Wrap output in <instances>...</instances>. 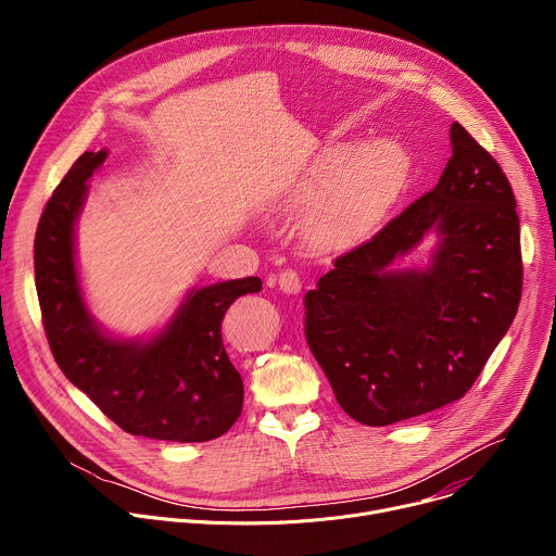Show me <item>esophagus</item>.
Instances as JSON below:
<instances>
[{
  "label": "esophagus",
  "mask_w": 556,
  "mask_h": 556,
  "mask_svg": "<svg viewBox=\"0 0 556 556\" xmlns=\"http://www.w3.org/2000/svg\"><path fill=\"white\" fill-rule=\"evenodd\" d=\"M277 283H279V290L286 294H294L301 290V279H299L296 270H292V268H283L277 275Z\"/></svg>",
  "instance_id": "34e87169"
}]
</instances>
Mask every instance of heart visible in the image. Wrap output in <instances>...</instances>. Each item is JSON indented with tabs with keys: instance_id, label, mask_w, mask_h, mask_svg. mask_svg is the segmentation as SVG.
Segmentation results:
<instances>
[{
	"instance_id": "1",
	"label": "heart",
	"mask_w": 556,
	"mask_h": 556,
	"mask_svg": "<svg viewBox=\"0 0 556 556\" xmlns=\"http://www.w3.org/2000/svg\"><path fill=\"white\" fill-rule=\"evenodd\" d=\"M401 176L403 151L391 140L328 147L301 189L303 198L326 193L312 215L316 237L328 244L356 240L380 217Z\"/></svg>"
}]
</instances>
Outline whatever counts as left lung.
<instances>
[{
  "label": "left lung",
  "instance_id": "left-lung-1",
  "mask_svg": "<svg viewBox=\"0 0 556 556\" xmlns=\"http://www.w3.org/2000/svg\"><path fill=\"white\" fill-rule=\"evenodd\" d=\"M440 182L334 260L305 294V341L343 412L384 427L440 409L472 387L521 299L519 215L495 157L459 123ZM435 229L425 271L391 269Z\"/></svg>",
  "mask_w": 556,
  "mask_h": 556
}]
</instances>
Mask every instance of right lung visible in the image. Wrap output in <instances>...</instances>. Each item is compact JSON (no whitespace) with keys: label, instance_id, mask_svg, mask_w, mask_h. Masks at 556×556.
Here are the masks:
<instances>
[{"label":"right lung","instance_id":"obj_1","mask_svg":"<svg viewBox=\"0 0 556 556\" xmlns=\"http://www.w3.org/2000/svg\"><path fill=\"white\" fill-rule=\"evenodd\" d=\"M105 157V149L78 155L37 226L35 286L52 356L123 431L169 442L215 440L244 403L242 376L222 343V319L237 296L260 292L262 279L193 288L149 341L105 334L88 312L74 262V224Z\"/></svg>","mask_w":556,"mask_h":556}]
</instances>
